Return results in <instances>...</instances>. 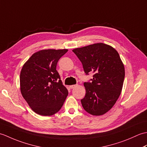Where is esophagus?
I'll return each mask as SVG.
<instances>
[{
	"instance_id": "obj_1",
	"label": "esophagus",
	"mask_w": 147,
	"mask_h": 147,
	"mask_svg": "<svg viewBox=\"0 0 147 147\" xmlns=\"http://www.w3.org/2000/svg\"><path fill=\"white\" fill-rule=\"evenodd\" d=\"M76 85H70L69 86V88H71V89H72V88H74V87H76Z\"/></svg>"
}]
</instances>
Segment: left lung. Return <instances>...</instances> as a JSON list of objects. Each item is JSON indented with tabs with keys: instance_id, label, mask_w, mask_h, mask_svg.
Returning <instances> with one entry per match:
<instances>
[{
	"instance_id": "8db88e82",
	"label": "left lung",
	"mask_w": 147,
	"mask_h": 147,
	"mask_svg": "<svg viewBox=\"0 0 147 147\" xmlns=\"http://www.w3.org/2000/svg\"><path fill=\"white\" fill-rule=\"evenodd\" d=\"M73 52L82 62L85 73H94L92 83H84L83 109L93 115H102L110 111L123 88L125 70L117 51L112 46L96 43L76 48Z\"/></svg>"
}]
</instances>
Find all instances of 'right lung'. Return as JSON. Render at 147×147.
<instances>
[{
    "instance_id": "1",
    "label": "right lung",
    "mask_w": 147,
    "mask_h": 147,
    "mask_svg": "<svg viewBox=\"0 0 147 147\" xmlns=\"http://www.w3.org/2000/svg\"><path fill=\"white\" fill-rule=\"evenodd\" d=\"M67 49H43L31 56L20 73V90L31 109L39 115L57 113L68 95L56 70L57 62Z\"/></svg>"
}]
</instances>
